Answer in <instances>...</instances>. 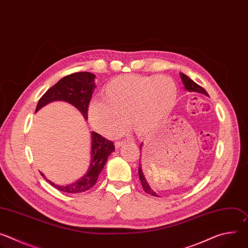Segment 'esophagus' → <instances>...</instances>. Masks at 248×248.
<instances>
[{
  "label": "esophagus",
  "instance_id": "34e87169",
  "mask_svg": "<svg viewBox=\"0 0 248 248\" xmlns=\"http://www.w3.org/2000/svg\"><path fill=\"white\" fill-rule=\"evenodd\" d=\"M124 143H125V141H117V142L115 143V146H116V148H119V147L123 146Z\"/></svg>",
  "mask_w": 248,
  "mask_h": 248
}]
</instances>
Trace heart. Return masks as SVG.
I'll return each mask as SVG.
<instances>
[{
    "instance_id": "1",
    "label": "heart",
    "mask_w": 248,
    "mask_h": 248,
    "mask_svg": "<svg viewBox=\"0 0 248 248\" xmlns=\"http://www.w3.org/2000/svg\"><path fill=\"white\" fill-rule=\"evenodd\" d=\"M102 102H91L88 119L93 128L106 137H115L130 128L140 136L154 131L170 114L178 88L166 77L122 76L101 90Z\"/></svg>"
}]
</instances>
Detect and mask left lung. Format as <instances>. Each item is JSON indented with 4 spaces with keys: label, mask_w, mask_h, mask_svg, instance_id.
I'll return each instance as SVG.
<instances>
[{
    "label": "left lung",
    "mask_w": 248,
    "mask_h": 248,
    "mask_svg": "<svg viewBox=\"0 0 248 248\" xmlns=\"http://www.w3.org/2000/svg\"><path fill=\"white\" fill-rule=\"evenodd\" d=\"M181 76V78H182V81L185 85V88L186 90H187L188 92H197V93H200V94H204L206 96H208V93L206 92V90L199 86L197 83H195L192 79H190L187 76H186L185 74H180ZM141 146H143L142 144H141ZM140 146V150L142 149V147ZM138 175H139V179H140V182H141V186H142L144 191L150 195H153V196H158V194L151 188V186H149L148 184V181L146 180V171H145V169L144 167H142V165L139 164V168H138Z\"/></svg>",
    "instance_id": "left-lung-1"
}]
</instances>
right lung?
<instances>
[{
  "label": "right lung",
  "mask_w": 248,
  "mask_h": 248,
  "mask_svg": "<svg viewBox=\"0 0 248 248\" xmlns=\"http://www.w3.org/2000/svg\"><path fill=\"white\" fill-rule=\"evenodd\" d=\"M96 77L88 72L76 73L66 76L59 80L54 86L40 98L35 113L44 106L55 101H64L73 105L87 120L88 105L91 100L95 86ZM115 150L112 141L104 138L100 134L91 131V152L90 166L81 179L66 186H59L50 182L41 172L43 178L58 190L66 193H80L91 188L97 182L98 176L106 165L109 156Z\"/></svg>",
  "instance_id": "add662e5"
}]
</instances>
